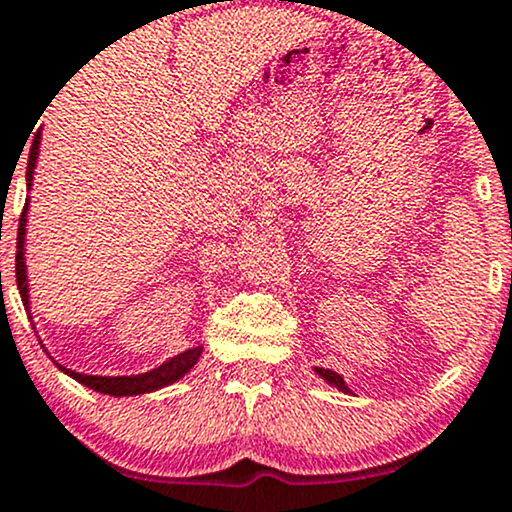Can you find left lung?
<instances>
[{"label": "left lung", "mask_w": 512, "mask_h": 512, "mask_svg": "<svg viewBox=\"0 0 512 512\" xmlns=\"http://www.w3.org/2000/svg\"><path fill=\"white\" fill-rule=\"evenodd\" d=\"M315 373L320 375L325 383H330L332 387H337V390H342V392H346V395H349V385L344 383V378L339 373H334V370H327V368H317V366H315Z\"/></svg>", "instance_id": "1"}]
</instances>
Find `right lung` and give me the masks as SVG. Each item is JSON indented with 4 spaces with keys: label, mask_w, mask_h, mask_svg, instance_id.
<instances>
[{
    "label": "right lung",
    "mask_w": 512,
    "mask_h": 512,
    "mask_svg": "<svg viewBox=\"0 0 512 512\" xmlns=\"http://www.w3.org/2000/svg\"><path fill=\"white\" fill-rule=\"evenodd\" d=\"M38 151H40V132L35 134L31 154H28V168H26V187H33V173L35 163H38ZM26 226H28V199L26 207L21 211L19 221V236H16V286H19L23 308L31 313V293H28V272H26ZM31 320V317H28ZM204 346H192L185 349L182 354L168 358L161 366L146 370L139 375H86L76 373L72 368H64L57 363V368L64 370L69 378H74L76 383L91 387V390L101 392V395H113V397H132V395H146V392H156L161 387H168L178 383L180 378H185V373H190L195 368V363L202 356Z\"/></svg>",
    "instance_id": "add662e5"
}]
</instances>
